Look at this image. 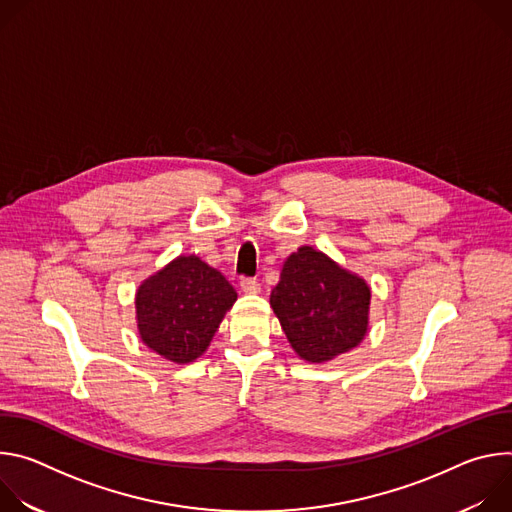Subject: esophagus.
<instances>
[{
  "instance_id": "obj_1",
  "label": "esophagus",
  "mask_w": 512,
  "mask_h": 512,
  "mask_svg": "<svg viewBox=\"0 0 512 512\" xmlns=\"http://www.w3.org/2000/svg\"><path fill=\"white\" fill-rule=\"evenodd\" d=\"M241 289L245 291V294H259L261 283L255 277H243L241 279Z\"/></svg>"
}]
</instances>
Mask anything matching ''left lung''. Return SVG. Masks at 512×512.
I'll return each mask as SVG.
<instances>
[{"label": "left lung", "mask_w": 512, "mask_h": 512, "mask_svg": "<svg viewBox=\"0 0 512 512\" xmlns=\"http://www.w3.org/2000/svg\"><path fill=\"white\" fill-rule=\"evenodd\" d=\"M269 302L291 348L308 362L332 360L367 334L369 285L312 247L287 257Z\"/></svg>", "instance_id": "8db88e82"}]
</instances>
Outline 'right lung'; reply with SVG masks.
Segmentation results:
<instances>
[{"label": "right lung", "instance_id": "1", "mask_svg": "<svg viewBox=\"0 0 512 512\" xmlns=\"http://www.w3.org/2000/svg\"><path fill=\"white\" fill-rule=\"evenodd\" d=\"M235 302L237 291L221 271L196 255L178 257L137 289L139 336L172 362H192Z\"/></svg>", "mask_w": 512, "mask_h": 512}]
</instances>
